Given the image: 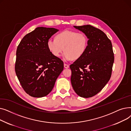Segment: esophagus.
<instances>
[{
    "instance_id": "34e87169",
    "label": "esophagus",
    "mask_w": 131,
    "mask_h": 131,
    "mask_svg": "<svg viewBox=\"0 0 131 131\" xmlns=\"http://www.w3.org/2000/svg\"><path fill=\"white\" fill-rule=\"evenodd\" d=\"M64 67L65 68H69V65H67V64H64Z\"/></svg>"
}]
</instances>
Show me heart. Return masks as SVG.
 I'll return each instance as SVG.
<instances>
[{"mask_svg": "<svg viewBox=\"0 0 131 131\" xmlns=\"http://www.w3.org/2000/svg\"><path fill=\"white\" fill-rule=\"evenodd\" d=\"M88 45V39L83 33L64 30L55 36V39L47 41V47L55 57H59L64 50L63 58L65 61L81 58L85 53Z\"/></svg>", "mask_w": 131, "mask_h": 131, "instance_id": "obj_1", "label": "heart"}]
</instances>
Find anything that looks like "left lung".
Wrapping results in <instances>:
<instances>
[{
	"instance_id": "1",
	"label": "left lung",
	"mask_w": 131,
	"mask_h": 131,
	"mask_svg": "<svg viewBox=\"0 0 131 131\" xmlns=\"http://www.w3.org/2000/svg\"><path fill=\"white\" fill-rule=\"evenodd\" d=\"M88 37L85 53L70 66L72 87L80 97L90 98L99 92L111 77L114 56L106 34L90 25L74 26Z\"/></svg>"
}]
</instances>
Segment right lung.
I'll list each match as a JSON object with an SVG mask.
<instances>
[{"instance_id":"1","label":"right lung","mask_w":131,"mask_h":131,"mask_svg":"<svg viewBox=\"0 0 131 131\" xmlns=\"http://www.w3.org/2000/svg\"><path fill=\"white\" fill-rule=\"evenodd\" d=\"M59 30L38 27L20 41L16 50L15 72L24 90L41 98L52 90L64 69V63L47 47V41Z\"/></svg>"}]
</instances>
